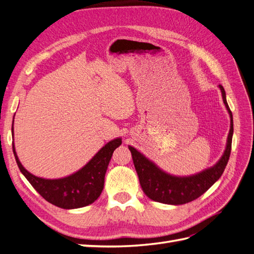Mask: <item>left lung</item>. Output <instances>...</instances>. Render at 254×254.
<instances>
[{
  "label": "left lung",
  "mask_w": 254,
  "mask_h": 254,
  "mask_svg": "<svg viewBox=\"0 0 254 254\" xmlns=\"http://www.w3.org/2000/svg\"><path fill=\"white\" fill-rule=\"evenodd\" d=\"M219 89L221 91L222 101L230 115V130L227 138L225 152L214 167L190 177H174L164 172L133 147H128L131 152L134 169L137 171L141 189L150 199L169 205L190 203L203 195L224 173L231 152L234 121H232V113L226 100L224 87L219 85Z\"/></svg>",
  "instance_id": "1"
}]
</instances>
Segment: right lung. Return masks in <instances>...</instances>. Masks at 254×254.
<instances>
[{
	"label": "right lung",
	"mask_w": 254,
	"mask_h": 254,
	"mask_svg": "<svg viewBox=\"0 0 254 254\" xmlns=\"http://www.w3.org/2000/svg\"><path fill=\"white\" fill-rule=\"evenodd\" d=\"M14 123V120H13ZM14 136V131L12 128ZM122 144V139L116 138L107 142L83 168L77 172L62 179H43L35 177L26 170L15 151L13 152L20 172L33 188L50 204L64 209H74L90 205L100 197L104 188L105 173L114 150Z\"/></svg>",
	"instance_id": "1"
}]
</instances>
